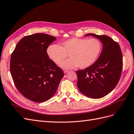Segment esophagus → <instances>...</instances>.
Returning <instances> with one entry per match:
<instances>
[{"label": "esophagus", "instance_id": "1", "mask_svg": "<svg viewBox=\"0 0 134 134\" xmlns=\"http://www.w3.org/2000/svg\"><path fill=\"white\" fill-rule=\"evenodd\" d=\"M63 71H64V74H66V73H67V72L69 71V70H64Z\"/></svg>", "mask_w": 134, "mask_h": 134}]
</instances>
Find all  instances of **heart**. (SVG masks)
I'll return each instance as SVG.
<instances>
[{
    "label": "heart",
    "mask_w": 134,
    "mask_h": 134,
    "mask_svg": "<svg viewBox=\"0 0 134 134\" xmlns=\"http://www.w3.org/2000/svg\"><path fill=\"white\" fill-rule=\"evenodd\" d=\"M102 43L96 38H71L62 43V45L52 44L47 47V54L56 64H60L69 54L71 59L61 63L64 69L79 66L86 69L98 59L102 51Z\"/></svg>",
    "instance_id": "1"
}]
</instances>
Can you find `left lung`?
<instances>
[{
  "instance_id": "1",
  "label": "left lung",
  "mask_w": 134,
  "mask_h": 134,
  "mask_svg": "<svg viewBox=\"0 0 134 134\" xmlns=\"http://www.w3.org/2000/svg\"><path fill=\"white\" fill-rule=\"evenodd\" d=\"M100 40L102 51L91 66L76 71L80 92L91 98H102L109 94L118 83L122 69V55L118 43L106 35L88 34Z\"/></svg>"
}]
</instances>
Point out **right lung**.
I'll use <instances>...</instances> for the list:
<instances>
[{
	"label": "right lung",
	"mask_w": 134,
	"mask_h": 134,
	"mask_svg": "<svg viewBox=\"0 0 134 134\" xmlns=\"http://www.w3.org/2000/svg\"><path fill=\"white\" fill-rule=\"evenodd\" d=\"M54 36L35 34L22 38L11 56L10 73L17 90L35 102L50 99L64 76L62 69L48 58L47 48Z\"/></svg>",
	"instance_id": "obj_1"
}]
</instances>
